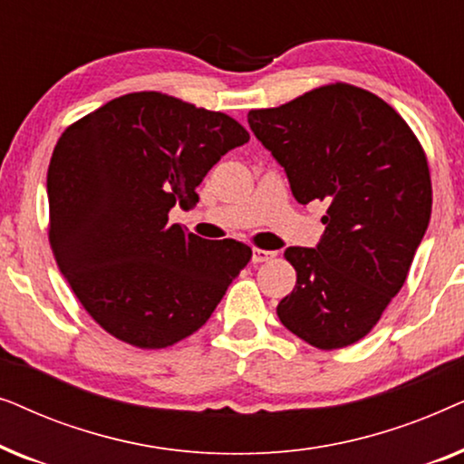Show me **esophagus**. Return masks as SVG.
Wrapping results in <instances>:
<instances>
[{
	"instance_id": "esophagus-1",
	"label": "esophagus",
	"mask_w": 464,
	"mask_h": 464,
	"mask_svg": "<svg viewBox=\"0 0 464 464\" xmlns=\"http://www.w3.org/2000/svg\"><path fill=\"white\" fill-rule=\"evenodd\" d=\"M276 257V251H266V249H253V264H264Z\"/></svg>"
}]
</instances>
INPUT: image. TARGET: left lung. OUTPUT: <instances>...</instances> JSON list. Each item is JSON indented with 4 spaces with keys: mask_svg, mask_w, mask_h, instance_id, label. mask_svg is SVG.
I'll return each instance as SVG.
<instances>
[{
    "mask_svg": "<svg viewBox=\"0 0 464 464\" xmlns=\"http://www.w3.org/2000/svg\"><path fill=\"white\" fill-rule=\"evenodd\" d=\"M246 120L295 200L327 205L319 245L285 251L297 283L278 319L321 351L354 344L403 287L429 227L427 156L389 103L351 84L314 88Z\"/></svg>",
    "mask_w": 464,
    "mask_h": 464,
    "instance_id": "8db88e82",
    "label": "left lung"
}]
</instances>
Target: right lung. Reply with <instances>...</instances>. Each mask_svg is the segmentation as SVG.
I'll list each match as a JSON object with an SVG mask.
<instances>
[{
    "label": "right lung",
    "mask_w": 464,
    "mask_h": 464,
    "mask_svg": "<svg viewBox=\"0 0 464 464\" xmlns=\"http://www.w3.org/2000/svg\"><path fill=\"white\" fill-rule=\"evenodd\" d=\"M249 132L221 111L162 92H130L63 132L48 167L50 246L86 313L113 338L167 348L205 325L251 259L169 211Z\"/></svg>",
    "instance_id": "1"
}]
</instances>
